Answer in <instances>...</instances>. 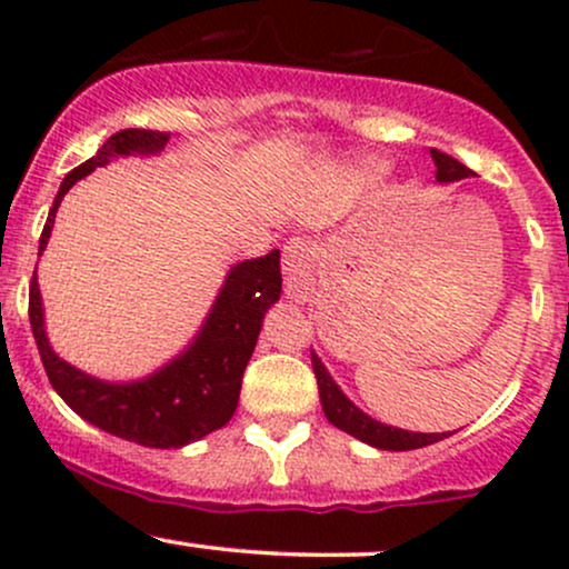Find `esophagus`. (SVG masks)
I'll return each instance as SVG.
<instances>
[{"mask_svg":"<svg viewBox=\"0 0 569 569\" xmlns=\"http://www.w3.org/2000/svg\"><path fill=\"white\" fill-rule=\"evenodd\" d=\"M283 286L291 302H307L316 291V246L293 238L283 248Z\"/></svg>","mask_w":569,"mask_h":569,"instance_id":"1","label":"esophagus"}]
</instances>
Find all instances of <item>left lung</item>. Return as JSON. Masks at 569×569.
I'll list each match as a JSON object with an SVG mask.
<instances>
[{
    "instance_id": "8db88e82",
    "label": "left lung",
    "mask_w": 569,
    "mask_h": 569,
    "mask_svg": "<svg viewBox=\"0 0 569 569\" xmlns=\"http://www.w3.org/2000/svg\"><path fill=\"white\" fill-rule=\"evenodd\" d=\"M430 158L436 162V181L447 184V181H460L473 176L468 166H462L460 160L449 158V154L439 152V149H430ZM312 371H316L318 380V393H321L323 415L331 426L345 430V433L356 436L363 443H371L377 449H390V452H407V449H420L428 443H436L452 433H411V430H401L393 426H385V422L371 420L369 415H363L348 396L339 390V385L331 380V375L326 371L321 358L312 352Z\"/></svg>"
}]
</instances>
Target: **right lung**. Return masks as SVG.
<instances>
[{
  "instance_id": "right-lung-1",
  "label": "right lung",
  "mask_w": 569,
  "mask_h": 569,
  "mask_svg": "<svg viewBox=\"0 0 569 569\" xmlns=\"http://www.w3.org/2000/svg\"><path fill=\"white\" fill-rule=\"evenodd\" d=\"M168 139L171 133L141 128H128L109 136L93 158L84 160L63 179L48 221H44L42 238H39V257L53 232L56 211L63 194L82 176L107 166L109 160L126 158V154H158L166 149ZM278 248H272L267 257L234 264L227 272L217 302L192 345L171 363L136 382L98 380L56 356L48 335H44V310L37 272L29 289V321L50 385L82 420L107 430V433L120 436V439L141 443V447L179 449L230 422L238 409L240 382H243L248 358L257 348V337L262 331V318L278 302Z\"/></svg>"
}]
</instances>
